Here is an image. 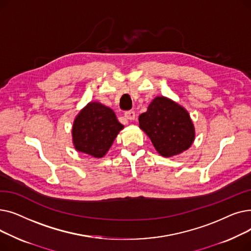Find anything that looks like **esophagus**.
I'll list each match as a JSON object with an SVG mask.
<instances>
[{"label":"esophagus","mask_w":251,"mask_h":251,"mask_svg":"<svg viewBox=\"0 0 251 251\" xmlns=\"http://www.w3.org/2000/svg\"><path fill=\"white\" fill-rule=\"evenodd\" d=\"M135 116H136V115H135V112L132 111V110L125 112V117H126V119H128V120H134Z\"/></svg>","instance_id":"obj_1"}]
</instances>
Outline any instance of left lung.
Returning a JSON list of instances; mask_svg holds the SVG:
<instances>
[{
  "label": "left lung",
  "mask_w": 251,
  "mask_h": 251,
  "mask_svg": "<svg viewBox=\"0 0 251 251\" xmlns=\"http://www.w3.org/2000/svg\"><path fill=\"white\" fill-rule=\"evenodd\" d=\"M139 128L161 155L169 157L186 151L195 136L187 111L167 98L157 97L139 116Z\"/></svg>",
  "instance_id": "obj_1"
}]
</instances>
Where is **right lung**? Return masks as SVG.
Returning <instances> with one entry per match:
<instances>
[{"instance_id": "obj_1", "label": "right lung", "mask_w": 251, "mask_h": 251, "mask_svg": "<svg viewBox=\"0 0 251 251\" xmlns=\"http://www.w3.org/2000/svg\"><path fill=\"white\" fill-rule=\"evenodd\" d=\"M124 126L119 123L110 108L94 101L76 117L72 136L77 151L95 157L103 156Z\"/></svg>"}]
</instances>
